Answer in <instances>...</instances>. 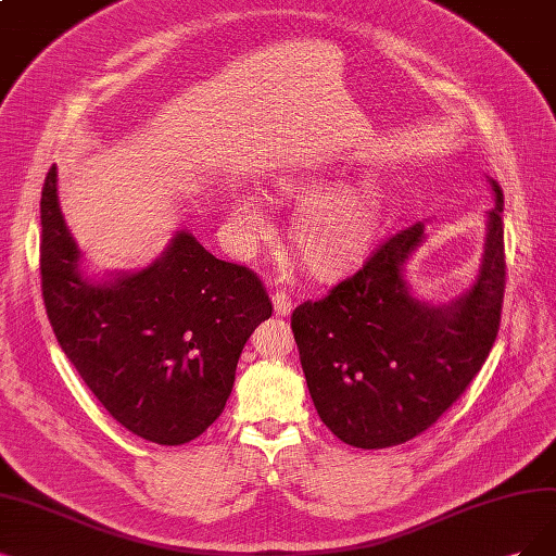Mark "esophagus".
Returning a JSON list of instances; mask_svg holds the SVG:
<instances>
[{
	"instance_id": "1",
	"label": "esophagus",
	"mask_w": 556,
	"mask_h": 556,
	"mask_svg": "<svg viewBox=\"0 0 556 556\" xmlns=\"http://www.w3.org/2000/svg\"><path fill=\"white\" fill-rule=\"evenodd\" d=\"M273 306H275V312L279 316H291V312H293V302L289 300V295L281 293V291H277L273 295Z\"/></svg>"
}]
</instances>
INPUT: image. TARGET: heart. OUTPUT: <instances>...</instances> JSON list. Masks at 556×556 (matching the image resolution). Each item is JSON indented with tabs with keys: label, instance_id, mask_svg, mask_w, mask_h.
I'll return each mask as SVG.
<instances>
[{
	"label": "heart",
	"instance_id": "1",
	"mask_svg": "<svg viewBox=\"0 0 556 556\" xmlns=\"http://www.w3.org/2000/svg\"><path fill=\"white\" fill-rule=\"evenodd\" d=\"M281 199L300 203L291 238L300 261L318 277H337L359 265L380 238L387 197L376 180L332 182L323 176H277ZM231 224L240 247L265 233V213L250 192L231 197Z\"/></svg>",
	"mask_w": 556,
	"mask_h": 556
}]
</instances>
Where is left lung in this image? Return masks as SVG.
Instances as JSON below:
<instances>
[{
    "label": "left lung",
    "instance_id": "8db88e82",
    "mask_svg": "<svg viewBox=\"0 0 556 556\" xmlns=\"http://www.w3.org/2000/svg\"><path fill=\"white\" fill-rule=\"evenodd\" d=\"M490 180L485 247L469 291L442 304L409 291L403 267L424 224L389 238L330 295L304 302L291 327L318 417L357 448L417 438L456 403L497 339L506 286L504 192Z\"/></svg>",
    "mask_w": 556,
    "mask_h": 556
}]
</instances>
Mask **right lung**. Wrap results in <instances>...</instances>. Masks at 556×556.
Listing matches in <instances>:
<instances>
[{
    "label": "right lung",
    "instance_id": "obj_1",
    "mask_svg": "<svg viewBox=\"0 0 556 556\" xmlns=\"http://www.w3.org/2000/svg\"><path fill=\"white\" fill-rule=\"evenodd\" d=\"M40 226L46 312L91 394L143 440L199 438L231 396L247 339L273 316L261 279L185 229L141 270L89 279L61 215L56 167L40 194Z\"/></svg>",
    "mask_w": 556,
    "mask_h": 556
}]
</instances>
